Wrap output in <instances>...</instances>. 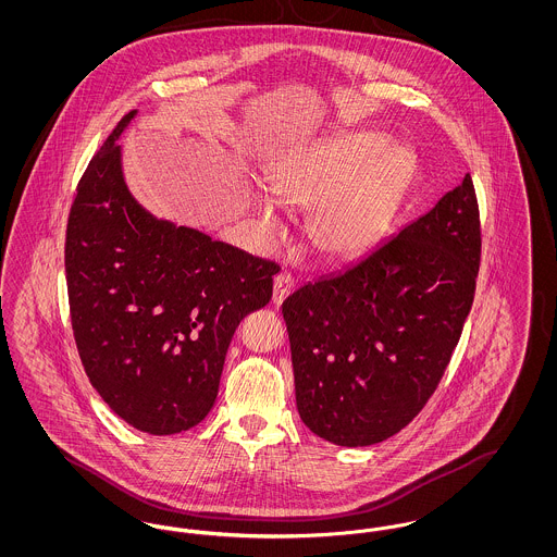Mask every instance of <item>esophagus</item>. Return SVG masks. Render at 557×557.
Masks as SVG:
<instances>
[{
  "label": "esophagus",
  "mask_w": 557,
  "mask_h": 557,
  "mask_svg": "<svg viewBox=\"0 0 557 557\" xmlns=\"http://www.w3.org/2000/svg\"><path fill=\"white\" fill-rule=\"evenodd\" d=\"M294 288V277H292L288 271H282L275 275L273 280V302L275 305H282L286 300V296L290 294Z\"/></svg>",
  "instance_id": "34e87169"
}]
</instances>
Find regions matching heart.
<instances>
[{
    "label": "heart",
    "instance_id": "heart-1",
    "mask_svg": "<svg viewBox=\"0 0 557 557\" xmlns=\"http://www.w3.org/2000/svg\"><path fill=\"white\" fill-rule=\"evenodd\" d=\"M413 173L409 148L388 146L380 133L346 132L277 160L269 186L282 205L314 209L307 236L321 257L350 261L391 234Z\"/></svg>",
    "mask_w": 557,
    "mask_h": 557
}]
</instances>
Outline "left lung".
Here are the masks:
<instances>
[{"instance_id": "1", "label": "left lung", "mask_w": 557, "mask_h": 557, "mask_svg": "<svg viewBox=\"0 0 557 557\" xmlns=\"http://www.w3.org/2000/svg\"><path fill=\"white\" fill-rule=\"evenodd\" d=\"M480 211L470 173L424 216L282 305L302 422L341 447L400 432L434 395L474 302Z\"/></svg>"}]
</instances>
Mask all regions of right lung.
I'll return each mask as SVG.
<instances>
[{"mask_svg": "<svg viewBox=\"0 0 557 557\" xmlns=\"http://www.w3.org/2000/svg\"><path fill=\"white\" fill-rule=\"evenodd\" d=\"M125 114L89 160L64 242L81 363L108 407L148 434L202 422L232 336L280 267L144 211L121 171Z\"/></svg>", "mask_w": 557, "mask_h": 557, "instance_id": "right-lung-1", "label": "right lung"}]
</instances>
